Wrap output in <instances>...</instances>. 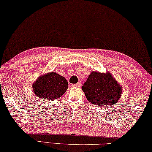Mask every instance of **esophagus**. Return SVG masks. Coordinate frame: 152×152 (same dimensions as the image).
Listing matches in <instances>:
<instances>
[{
  "instance_id": "1",
  "label": "esophagus",
  "mask_w": 152,
  "mask_h": 152,
  "mask_svg": "<svg viewBox=\"0 0 152 152\" xmlns=\"http://www.w3.org/2000/svg\"><path fill=\"white\" fill-rule=\"evenodd\" d=\"M72 87H77V88H79V87H81V83H77L76 84H73V85H72Z\"/></svg>"
}]
</instances>
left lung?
<instances>
[{"label":"left lung","instance_id":"obj_1","mask_svg":"<svg viewBox=\"0 0 152 152\" xmlns=\"http://www.w3.org/2000/svg\"><path fill=\"white\" fill-rule=\"evenodd\" d=\"M81 88L88 101L97 106L115 104L122 94V87L109 72L91 71Z\"/></svg>","mask_w":152,"mask_h":152}]
</instances>
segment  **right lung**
<instances>
[{"mask_svg":"<svg viewBox=\"0 0 152 152\" xmlns=\"http://www.w3.org/2000/svg\"><path fill=\"white\" fill-rule=\"evenodd\" d=\"M36 96L42 99H56L63 95L68 88V82L55 72L39 76L32 85Z\"/></svg>","mask_w":152,"mask_h":152,"instance_id":"right-lung-1","label":"right lung"}]
</instances>
